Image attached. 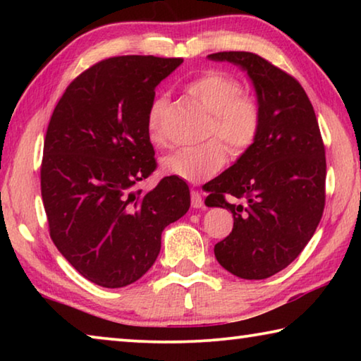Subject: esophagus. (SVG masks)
<instances>
[{"instance_id": "1", "label": "esophagus", "mask_w": 361, "mask_h": 361, "mask_svg": "<svg viewBox=\"0 0 361 361\" xmlns=\"http://www.w3.org/2000/svg\"><path fill=\"white\" fill-rule=\"evenodd\" d=\"M191 205L194 209H202L204 207V199H202V194L199 191H191Z\"/></svg>"}]
</instances>
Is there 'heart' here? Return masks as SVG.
Wrapping results in <instances>:
<instances>
[{"label":"heart","instance_id":"1","mask_svg":"<svg viewBox=\"0 0 361 361\" xmlns=\"http://www.w3.org/2000/svg\"><path fill=\"white\" fill-rule=\"evenodd\" d=\"M185 89L192 100L210 113L205 138L212 140L199 148L164 156L161 169L164 173L178 176L188 183H200L216 175L224 166V144L234 157H240L253 148L261 132L262 111L259 102L243 92L239 79L224 71H205L189 81ZM167 105V97L159 95L146 111V132L154 145L166 143Z\"/></svg>","mask_w":361,"mask_h":361}]
</instances>
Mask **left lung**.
<instances>
[{"label": "left lung", "mask_w": 361, "mask_h": 361, "mask_svg": "<svg viewBox=\"0 0 361 361\" xmlns=\"http://www.w3.org/2000/svg\"><path fill=\"white\" fill-rule=\"evenodd\" d=\"M209 59L242 66L262 111L253 148L207 186L205 205L223 207L234 216L215 256L237 277L267 279L298 258L320 223L325 145L312 103L288 73L253 52H216Z\"/></svg>", "instance_id": "obj_1"}]
</instances>
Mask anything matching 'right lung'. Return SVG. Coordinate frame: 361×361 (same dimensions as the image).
Here are the masks:
<instances>
[{
    "label": "right lung",
    "mask_w": 361,
    "mask_h": 361,
    "mask_svg": "<svg viewBox=\"0 0 361 361\" xmlns=\"http://www.w3.org/2000/svg\"><path fill=\"white\" fill-rule=\"evenodd\" d=\"M183 59L121 56L102 60L66 87L49 121L41 195L49 234L65 259L90 282L122 288L148 272L166 226L189 210L186 181L154 172L146 111L156 85Z\"/></svg>",
    "instance_id": "add662e5"
}]
</instances>
